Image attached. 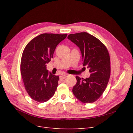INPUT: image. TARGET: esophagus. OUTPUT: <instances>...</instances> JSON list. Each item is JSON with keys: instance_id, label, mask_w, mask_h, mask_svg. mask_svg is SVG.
I'll return each mask as SVG.
<instances>
[{"instance_id": "1", "label": "esophagus", "mask_w": 133, "mask_h": 133, "mask_svg": "<svg viewBox=\"0 0 133 133\" xmlns=\"http://www.w3.org/2000/svg\"><path fill=\"white\" fill-rule=\"evenodd\" d=\"M66 76H67V75H66V74L61 75H60V80H63V79H64L65 78H66Z\"/></svg>"}]
</instances>
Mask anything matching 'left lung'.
I'll return each mask as SVG.
<instances>
[{
    "mask_svg": "<svg viewBox=\"0 0 133 133\" xmlns=\"http://www.w3.org/2000/svg\"><path fill=\"white\" fill-rule=\"evenodd\" d=\"M67 38L79 48L83 66L90 73L86 79L76 76L73 94L83 103L94 102L101 96L109 79L110 63L107 49L98 39L87 32L71 34Z\"/></svg>",
    "mask_w": 133,
    "mask_h": 133,
    "instance_id": "8db88e82",
    "label": "left lung"
}]
</instances>
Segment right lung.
I'll use <instances>...</instances> for the list:
<instances>
[{
    "label": "right lung",
    "instance_id": "add662e5",
    "mask_svg": "<svg viewBox=\"0 0 133 133\" xmlns=\"http://www.w3.org/2000/svg\"><path fill=\"white\" fill-rule=\"evenodd\" d=\"M67 36L43 33L31 40L25 47L20 72L26 90L34 100L45 102L54 95L59 77L49 72L46 64L53 58L56 47Z\"/></svg>",
    "mask_w": 133,
    "mask_h": 133
}]
</instances>
